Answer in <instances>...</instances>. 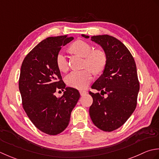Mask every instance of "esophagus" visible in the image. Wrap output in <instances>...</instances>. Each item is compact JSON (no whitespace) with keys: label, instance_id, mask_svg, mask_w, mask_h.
Returning <instances> with one entry per match:
<instances>
[{"label":"esophagus","instance_id":"obj_1","mask_svg":"<svg viewBox=\"0 0 159 159\" xmlns=\"http://www.w3.org/2000/svg\"><path fill=\"white\" fill-rule=\"evenodd\" d=\"M80 95H86V94L87 93V91H86V90H80Z\"/></svg>","mask_w":159,"mask_h":159}]
</instances>
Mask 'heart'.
<instances>
[{"instance_id":"obj_1","label":"heart","mask_w":159,"mask_h":159,"mask_svg":"<svg viewBox=\"0 0 159 159\" xmlns=\"http://www.w3.org/2000/svg\"><path fill=\"white\" fill-rule=\"evenodd\" d=\"M70 50L74 53L85 57L84 67H89L94 73H101L105 69L107 62L105 52L100 49L93 50V47L87 42L81 40L74 42L70 46ZM56 62L57 69L60 71H66L68 61L63 52L60 51L57 54ZM90 70L86 69L70 72L65 78L67 85L77 89H86L93 80V74Z\"/></svg>"}]
</instances>
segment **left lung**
I'll use <instances>...</instances> for the list:
<instances>
[{"mask_svg":"<svg viewBox=\"0 0 159 159\" xmlns=\"http://www.w3.org/2000/svg\"><path fill=\"white\" fill-rule=\"evenodd\" d=\"M91 40L102 47L107 62L103 74L91 86L101 93L89 92L93 99L89 114L95 126L111 132L124 125L137 106L139 91L137 66L128 48L118 39L101 35L92 36ZM104 93L106 98L102 96Z\"/></svg>","mask_w":159,"mask_h":159,"instance_id":"8db88e82","label":"left lung"}]
</instances>
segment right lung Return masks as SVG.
I'll use <instances>...</instances> for the list:
<instances>
[{"instance_id": "1", "label": "right lung", "mask_w": 159, "mask_h": 159, "mask_svg": "<svg viewBox=\"0 0 159 159\" xmlns=\"http://www.w3.org/2000/svg\"><path fill=\"white\" fill-rule=\"evenodd\" d=\"M73 37H48L38 44L22 61L19 90L22 107L34 125L49 135L61 133L69 125L70 113L80 99L75 89L66 87L56 58L62 46ZM66 89L59 98L54 93Z\"/></svg>"}]
</instances>
